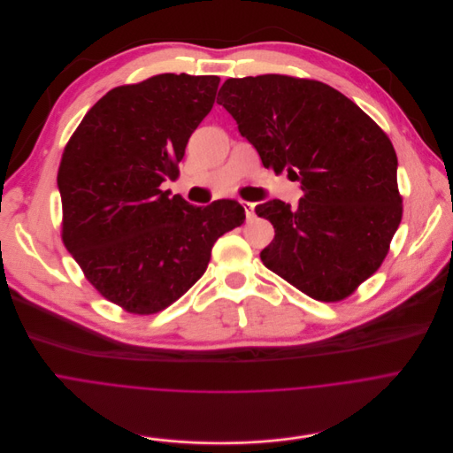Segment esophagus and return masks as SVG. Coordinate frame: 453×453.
Segmentation results:
<instances>
[{
	"label": "esophagus",
	"instance_id": "esophagus-1",
	"mask_svg": "<svg viewBox=\"0 0 453 453\" xmlns=\"http://www.w3.org/2000/svg\"><path fill=\"white\" fill-rule=\"evenodd\" d=\"M242 209H244V214H246V219H251L255 216V205L250 203V202H241Z\"/></svg>",
	"mask_w": 453,
	"mask_h": 453
}]
</instances>
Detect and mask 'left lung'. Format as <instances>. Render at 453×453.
Returning a JSON list of instances; mask_svg holds the SVG:
<instances>
[{
    "label": "left lung",
    "instance_id": "left-lung-1",
    "mask_svg": "<svg viewBox=\"0 0 453 453\" xmlns=\"http://www.w3.org/2000/svg\"><path fill=\"white\" fill-rule=\"evenodd\" d=\"M218 104L264 167L288 171L303 196L255 207L275 237L267 269L319 302L349 296L388 255L402 221L398 158L379 125L339 90L284 74L228 78Z\"/></svg>",
    "mask_w": 453,
    "mask_h": 453
}]
</instances>
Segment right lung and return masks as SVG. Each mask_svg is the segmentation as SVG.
<instances>
[{
    "label": "right lung",
    "instance_id": "add662e5",
    "mask_svg": "<svg viewBox=\"0 0 453 453\" xmlns=\"http://www.w3.org/2000/svg\"><path fill=\"white\" fill-rule=\"evenodd\" d=\"M218 76L157 74L116 87L69 139L57 176L62 239L87 280L134 314H153L205 273L218 237L241 226L235 200L207 207L162 191L211 112Z\"/></svg>",
    "mask_w": 453,
    "mask_h": 453
}]
</instances>
